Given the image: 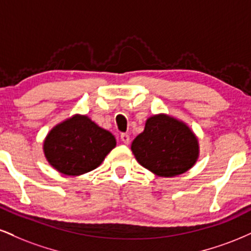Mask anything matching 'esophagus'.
<instances>
[{
	"label": "esophagus",
	"mask_w": 251,
	"mask_h": 251,
	"mask_svg": "<svg viewBox=\"0 0 251 251\" xmlns=\"http://www.w3.org/2000/svg\"><path fill=\"white\" fill-rule=\"evenodd\" d=\"M120 139H122V141L124 144H129V135L127 133H122V135H120Z\"/></svg>",
	"instance_id": "1"
}]
</instances>
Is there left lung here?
<instances>
[{
    "label": "left lung",
    "instance_id": "1",
    "mask_svg": "<svg viewBox=\"0 0 251 251\" xmlns=\"http://www.w3.org/2000/svg\"><path fill=\"white\" fill-rule=\"evenodd\" d=\"M137 161L159 176H175L192 168L199 156L195 134L182 122L166 114L147 119L131 146Z\"/></svg>",
    "mask_w": 251,
    "mask_h": 251
}]
</instances>
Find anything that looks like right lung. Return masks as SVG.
<instances>
[{"mask_svg": "<svg viewBox=\"0 0 251 251\" xmlns=\"http://www.w3.org/2000/svg\"><path fill=\"white\" fill-rule=\"evenodd\" d=\"M116 139L86 116H75L50 131L44 141V154L60 173L80 175L101 164Z\"/></svg>", "mask_w": 251, "mask_h": 251, "instance_id": "1", "label": "right lung"}]
</instances>
